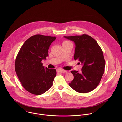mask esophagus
Wrapping results in <instances>:
<instances>
[{"instance_id": "esophagus-1", "label": "esophagus", "mask_w": 122, "mask_h": 122, "mask_svg": "<svg viewBox=\"0 0 122 122\" xmlns=\"http://www.w3.org/2000/svg\"><path fill=\"white\" fill-rule=\"evenodd\" d=\"M57 72L58 73H66L67 71L66 70H63V69H58L57 70Z\"/></svg>"}]
</instances>
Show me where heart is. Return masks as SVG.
I'll use <instances>...</instances> for the list:
<instances>
[{
  "mask_svg": "<svg viewBox=\"0 0 122 122\" xmlns=\"http://www.w3.org/2000/svg\"><path fill=\"white\" fill-rule=\"evenodd\" d=\"M70 43V42H69L68 41H64L63 42V44H64V43Z\"/></svg>",
  "mask_w": 122,
  "mask_h": 122,
  "instance_id": "heart-1",
  "label": "heart"
}]
</instances>
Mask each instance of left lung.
Here are the masks:
<instances>
[{
    "instance_id": "obj_1",
    "label": "left lung",
    "mask_w": 122,
    "mask_h": 122,
    "mask_svg": "<svg viewBox=\"0 0 122 122\" xmlns=\"http://www.w3.org/2000/svg\"><path fill=\"white\" fill-rule=\"evenodd\" d=\"M75 44L74 59L83 65L81 73L71 71L74 79L69 84L74 90L81 93L90 92L99 85L105 66L103 51L94 38L86 34L64 36Z\"/></svg>"
}]
</instances>
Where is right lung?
Returning <instances> with one entry per match:
<instances>
[{"instance_id": "obj_1", "label": "right lung", "mask_w": 122, "mask_h": 122, "mask_svg": "<svg viewBox=\"0 0 122 122\" xmlns=\"http://www.w3.org/2000/svg\"><path fill=\"white\" fill-rule=\"evenodd\" d=\"M55 36L36 35L25 41L16 57L15 71L24 88L30 93L41 95L52 86L55 69L44 67L41 61L48 56Z\"/></svg>"}]
</instances>
